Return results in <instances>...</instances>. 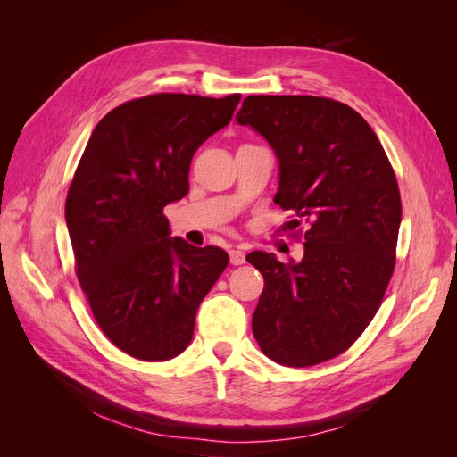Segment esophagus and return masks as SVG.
<instances>
[{
  "instance_id": "1",
  "label": "esophagus",
  "mask_w": 457,
  "mask_h": 457,
  "mask_svg": "<svg viewBox=\"0 0 457 457\" xmlns=\"http://www.w3.org/2000/svg\"><path fill=\"white\" fill-rule=\"evenodd\" d=\"M228 255H230L232 265H242V262L245 261V253L242 250H238V247H232V250L228 252Z\"/></svg>"
}]
</instances>
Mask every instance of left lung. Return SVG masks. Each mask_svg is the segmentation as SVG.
<instances>
[{"label":"left lung","mask_w":457,"mask_h":457,"mask_svg":"<svg viewBox=\"0 0 457 457\" xmlns=\"http://www.w3.org/2000/svg\"><path fill=\"white\" fill-rule=\"evenodd\" d=\"M240 126L278 158L274 204L311 223L299 262L252 252L265 287L253 336L270 361L314 366L347 351L378 312L395 270L403 204L391 162L351 106L312 95H250Z\"/></svg>","instance_id":"1"}]
</instances>
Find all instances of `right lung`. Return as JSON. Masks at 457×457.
<instances>
[{
    "mask_svg": "<svg viewBox=\"0 0 457 457\" xmlns=\"http://www.w3.org/2000/svg\"><path fill=\"white\" fill-rule=\"evenodd\" d=\"M238 103V93H158L116 106L96 123L68 188L79 286L104 336L139 361L188 347L200 303L228 265L220 247L171 238L163 207L187 196L192 156Z\"/></svg>",
    "mask_w": 457,
    "mask_h": 457,
    "instance_id": "add662e5",
    "label": "right lung"
}]
</instances>
